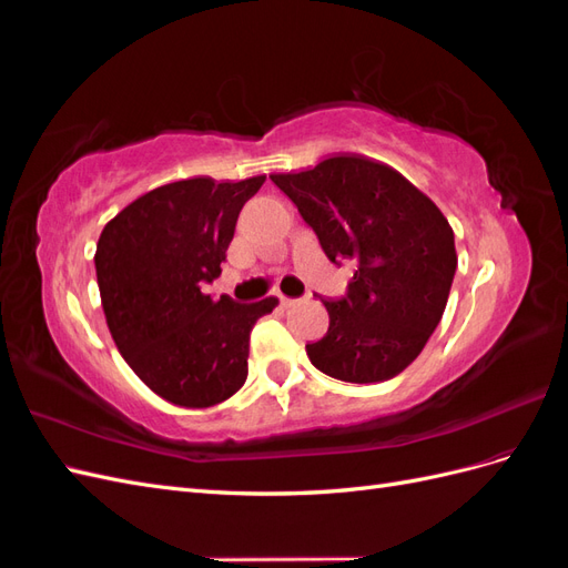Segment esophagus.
<instances>
[{"instance_id":"1","label":"esophagus","mask_w":568,"mask_h":568,"mask_svg":"<svg viewBox=\"0 0 568 568\" xmlns=\"http://www.w3.org/2000/svg\"><path fill=\"white\" fill-rule=\"evenodd\" d=\"M296 303H298L296 298H286V296H282V305H284V307H291V305H296Z\"/></svg>"}]
</instances>
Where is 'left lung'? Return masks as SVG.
Masks as SVG:
<instances>
[{"label":"left lung","instance_id":"obj_1","mask_svg":"<svg viewBox=\"0 0 568 568\" xmlns=\"http://www.w3.org/2000/svg\"><path fill=\"white\" fill-rule=\"evenodd\" d=\"M270 180L332 263H357L348 296L322 301L329 329L305 346L311 363L346 384L393 379L422 353L448 303L457 267L450 222L398 170L363 156Z\"/></svg>","mask_w":568,"mask_h":568}]
</instances>
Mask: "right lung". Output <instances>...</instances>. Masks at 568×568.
Listing matches in <instances>:
<instances>
[{
  "label": "right lung",
  "mask_w": 568,
  "mask_h": 568,
  "mask_svg": "<svg viewBox=\"0 0 568 568\" xmlns=\"http://www.w3.org/2000/svg\"><path fill=\"white\" fill-rule=\"evenodd\" d=\"M263 182H170L125 205L99 236L97 284L115 348L168 403L211 407L246 382L253 324L280 301H213L201 284L220 277L239 211Z\"/></svg>",
  "instance_id": "1"
}]
</instances>
